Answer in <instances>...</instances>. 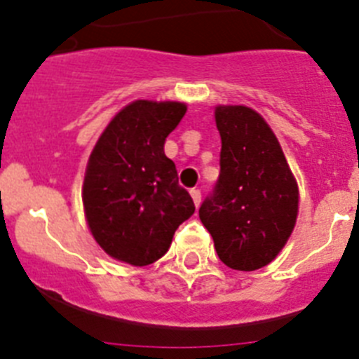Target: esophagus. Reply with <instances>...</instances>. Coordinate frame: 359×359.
I'll return each mask as SVG.
<instances>
[{
	"label": "esophagus",
	"mask_w": 359,
	"mask_h": 359,
	"mask_svg": "<svg viewBox=\"0 0 359 359\" xmlns=\"http://www.w3.org/2000/svg\"><path fill=\"white\" fill-rule=\"evenodd\" d=\"M190 196H192V199H194L196 207H199V205H201V190L192 189L190 190Z\"/></svg>",
	"instance_id": "1"
}]
</instances>
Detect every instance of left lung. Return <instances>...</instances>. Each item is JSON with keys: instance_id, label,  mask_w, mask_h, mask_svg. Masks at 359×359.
Returning a JSON list of instances; mask_svg holds the SVG:
<instances>
[{"instance_id": "obj_1", "label": "left lung", "mask_w": 359, "mask_h": 359, "mask_svg": "<svg viewBox=\"0 0 359 359\" xmlns=\"http://www.w3.org/2000/svg\"><path fill=\"white\" fill-rule=\"evenodd\" d=\"M221 174L199 208L219 259L255 271L286 246L298 215V183L277 136L248 106H215Z\"/></svg>"}]
</instances>
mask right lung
<instances>
[{"label": "right lung", "mask_w": 359, "mask_h": 359, "mask_svg": "<svg viewBox=\"0 0 359 359\" xmlns=\"http://www.w3.org/2000/svg\"><path fill=\"white\" fill-rule=\"evenodd\" d=\"M187 113L177 100H135L107 123L86 165L82 205L97 244L115 261L147 266L167 253L194 214L165 156V138Z\"/></svg>", "instance_id": "right-lung-1"}]
</instances>
